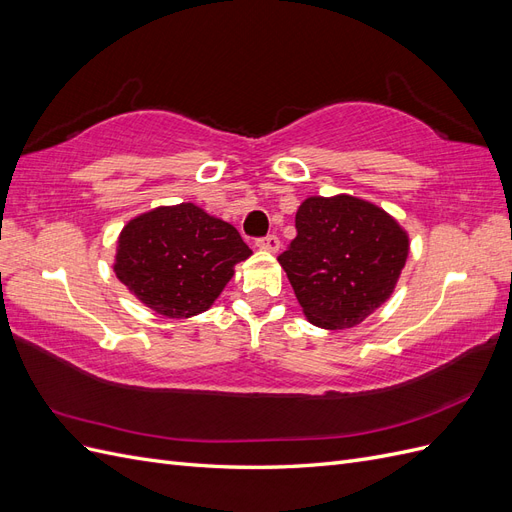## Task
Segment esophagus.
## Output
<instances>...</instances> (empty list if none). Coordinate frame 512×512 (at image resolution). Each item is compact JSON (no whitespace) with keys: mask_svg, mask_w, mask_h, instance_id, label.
Returning a JSON list of instances; mask_svg holds the SVG:
<instances>
[{"mask_svg":"<svg viewBox=\"0 0 512 512\" xmlns=\"http://www.w3.org/2000/svg\"><path fill=\"white\" fill-rule=\"evenodd\" d=\"M256 247H258V250H262V252L275 254L277 250H280V239H277L275 235H267V237H262V239L256 241Z\"/></svg>","mask_w":512,"mask_h":512,"instance_id":"1","label":"esophagus"}]
</instances>
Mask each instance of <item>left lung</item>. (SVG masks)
Listing matches in <instances>:
<instances>
[{
    "label": "left lung",
    "instance_id": "obj_1",
    "mask_svg": "<svg viewBox=\"0 0 512 512\" xmlns=\"http://www.w3.org/2000/svg\"><path fill=\"white\" fill-rule=\"evenodd\" d=\"M294 226L297 237L277 260L309 322L350 329L389 301L410 241L384 209L348 194L309 196Z\"/></svg>",
    "mask_w": 512,
    "mask_h": 512
}]
</instances>
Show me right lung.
Masks as SVG:
<instances>
[{"label":"right lung","mask_w":512,"mask_h":512,"mask_svg":"<svg viewBox=\"0 0 512 512\" xmlns=\"http://www.w3.org/2000/svg\"><path fill=\"white\" fill-rule=\"evenodd\" d=\"M252 250L237 228L194 203L158 207L123 226L115 275L166 318L207 312Z\"/></svg>","instance_id":"right-lung-1"}]
</instances>
